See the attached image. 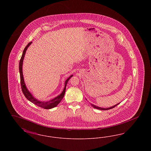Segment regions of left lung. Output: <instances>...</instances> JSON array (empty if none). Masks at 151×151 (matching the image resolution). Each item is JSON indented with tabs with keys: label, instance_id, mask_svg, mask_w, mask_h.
Returning a JSON list of instances; mask_svg holds the SVG:
<instances>
[{
	"label": "left lung",
	"instance_id": "8db88e82",
	"mask_svg": "<svg viewBox=\"0 0 151 151\" xmlns=\"http://www.w3.org/2000/svg\"><path fill=\"white\" fill-rule=\"evenodd\" d=\"M119 104H116V105H115L114 106H111V107H110V108H100V107H99V106H96V105H94L93 104H91V105L94 108H95V109H99V110H109V109H113V108H114L116 106H117Z\"/></svg>",
	"mask_w": 151,
	"mask_h": 151
}]
</instances>
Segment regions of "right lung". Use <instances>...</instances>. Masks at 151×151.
<instances>
[{
	"mask_svg": "<svg viewBox=\"0 0 151 151\" xmlns=\"http://www.w3.org/2000/svg\"><path fill=\"white\" fill-rule=\"evenodd\" d=\"M32 42H29L25 47L24 50L22 52V58L20 60V63H19V72H20V83H21V87H22V92L23 94H24L25 97L30 101V102H32V103H33L34 104H35L36 105H37L38 106H40L41 108L45 109H50L51 108H54L55 106H57L58 104L62 100V99L63 98L64 96H65V87L68 81V80L72 76V75L70 76L68 79H67L65 81V86L64 89L63 91V92H62V93L60 95H59L57 97H56L55 98H54V99L51 100L47 101V102H42V101H40L37 100L34 97H33V96L31 94V93L29 92V91L27 89V87L25 86L24 81V78H23V75H22V62H23V59L24 58L25 54L26 52V51L27 50L28 47H29V45L32 43Z\"/></svg>",
	"mask_w": 151,
	"mask_h": 151,
	"instance_id": "right-lung-1",
	"label": "right lung"
}]
</instances>
